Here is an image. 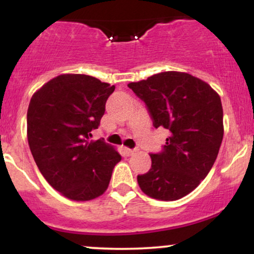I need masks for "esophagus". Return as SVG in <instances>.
<instances>
[{"label":"esophagus","instance_id":"esophagus-1","mask_svg":"<svg viewBox=\"0 0 254 254\" xmlns=\"http://www.w3.org/2000/svg\"><path fill=\"white\" fill-rule=\"evenodd\" d=\"M124 151H125V154H127V156H130V155H132L133 153H135L136 149H130V148H125Z\"/></svg>","mask_w":254,"mask_h":254}]
</instances>
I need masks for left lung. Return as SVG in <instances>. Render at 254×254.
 <instances>
[{
    "instance_id": "1",
    "label": "left lung",
    "mask_w": 254,
    "mask_h": 254,
    "mask_svg": "<svg viewBox=\"0 0 254 254\" xmlns=\"http://www.w3.org/2000/svg\"><path fill=\"white\" fill-rule=\"evenodd\" d=\"M147 106L156 127L171 132L160 153H151V168L137 176L145 194L177 200L208 176L223 138L221 98L199 78L165 71L127 84Z\"/></svg>"
}]
</instances>
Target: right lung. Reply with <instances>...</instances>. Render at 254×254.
Returning <instances> with one entry per match:
<instances>
[{
  "label": "right lung",
  "instance_id": "right-lung-1",
  "mask_svg": "<svg viewBox=\"0 0 254 254\" xmlns=\"http://www.w3.org/2000/svg\"><path fill=\"white\" fill-rule=\"evenodd\" d=\"M116 87L82 74L52 78L32 97L27 138L40 173L72 200H89L106 191L122 160L103 138L90 141Z\"/></svg>",
  "mask_w": 254,
  "mask_h": 254
}]
</instances>
